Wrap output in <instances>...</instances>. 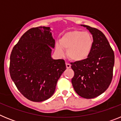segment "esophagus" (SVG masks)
I'll use <instances>...</instances> for the list:
<instances>
[{
	"label": "esophagus",
	"mask_w": 121,
	"mask_h": 121,
	"mask_svg": "<svg viewBox=\"0 0 121 121\" xmlns=\"http://www.w3.org/2000/svg\"><path fill=\"white\" fill-rule=\"evenodd\" d=\"M66 67H67V68H70L71 67V65L69 63L66 62Z\"/></svg>",
	"instance_id": "esophagus-1"
}]
</instances>
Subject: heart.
Wrapping results in <instances>:
<instances>
[{
  "instance_id": "b5f03b06",
  "label": "heart",
  "mask_w": 121,
  "mask_h": 121,
  "mask_svg": "<svg viewBox=\"0 0 121 121\" xmlns=\"http://www.w3.org/2000/svg\"><path fill=\"white\" fill-rule=\"evenodd\" d=\"M93 45V37L88 32L74 30L65 33L56 45V50L64 54V49L67 50L68 57L74 61H81L88 57Z\"/></svg>"
}]
</instances>
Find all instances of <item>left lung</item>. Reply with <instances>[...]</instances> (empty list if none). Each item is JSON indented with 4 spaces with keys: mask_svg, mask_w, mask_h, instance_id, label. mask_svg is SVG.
Returning <instances> with one entry per match:
<instances>
[{
    "mask_svg": "<svg viewBox=\"0 0 121 121\" xmlns=\"http://www.w3.org/2000/svg\"><path fill=\"white\" fill-rule=\"evenodd\" d=\"M86 28L93 37V45L88 57L71 63L74 75L73 86L80 96L92 99L108 88L113 78L115 54L102 32L88 25Z\"/></svg>",
    "mask_w": 121,
    "mask_h": 121,
    "instance_id": "8db88e82",
    "label": "left lung"
}]
</instances>
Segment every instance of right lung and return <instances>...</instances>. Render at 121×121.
I'll list each match as a JSON object with an SVG mask.
<instances>
[{
	"label": "right lung",
	"mask_w": 121,
	"mask_h": 121,
	"mask_svg": "<svg viewBox=\"0 0 121 121\" xmlns=\"http://www.w3.org/2000/svg\"><path fill=\"white\" fill-rule=\"evenodd\" d=\"M54 45L50 27L33 28L22 35L11 53V79L19 91L33 102L49 99L66 70L64 60L51 57Z\"/></svg>",
	"instance_id": "1"
}]
</instances>
